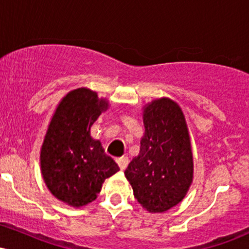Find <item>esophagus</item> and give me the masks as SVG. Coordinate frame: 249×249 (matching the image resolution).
<instances>
[{"mask_svg":"<svg viewBox=\"0 0 249 249\" xmlns=\"http://www.w3.org/2000/svg\"><path fill=\"white\" fill-rule=\"evenodd\" d=\"M116 161H117V164H118V166L122 171H124L128 165V158H127V157H121V158H117Z\"/></svg>","mask_w":249,"mask_h":249,"instance_id":"esophagus-1","label":"esophagus"}]
</instances>
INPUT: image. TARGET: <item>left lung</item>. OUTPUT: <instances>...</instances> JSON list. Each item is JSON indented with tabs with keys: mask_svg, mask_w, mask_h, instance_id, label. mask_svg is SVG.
<instances>
[{
	"mask_svg": "<svg viewBox=\"0 0 249 249\" xmlns=\"http://www.w3.org/2000/svg\"><path fill=\"white\" fill-rule=\"evenodd\" d=\"M142 123L141 152L128 164L125 176L141 206L162 213L182 201L192 185L190 131L180 105L167 97L144 105Z\"/></svg>",
	"mask_w": 249,
	"mask_h": 249,
	"instance_id": "8db88e82",
	"label": "left lung"
}]
</instances>
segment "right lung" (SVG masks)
<instances>
[{
  "mask_svg": "<svg viewBox=\"0 0 249 249\" xmlns=\"http://www.w3.org/2000/svg\"><path fill=\"white\" fill-rule=\"evenodd\" d=\"M110 107L96 91L78 88L56 107L41 147V172L50 193L73 208L96 200L103 182L119 167L105 153L91 126Z\"/></svg>",
  "mask_w": 249,
  "mask_h": 249,
  "instance_id": "1",
  "label": "right lung"
}]
</instances>
